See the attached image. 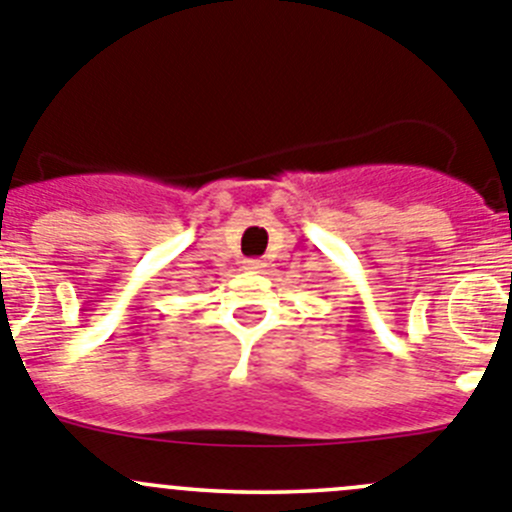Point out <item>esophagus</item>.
I'll return each instance as SVG.
<instances>
[{"instance_id": "1", "label": "esophagus", "mask_w": 512, "mask_h": 512, "mask_svg": "<svg viewBox=\"0 0 512 512\" xmlns=\"http://www.w3.org/2000/svg\"><path fill=\"white\" fill-rule=\"evenodd\" d=\"M245 270L247 272H262V270H265V262H262V260H247Z\"/></svg>"}]
</instances>
